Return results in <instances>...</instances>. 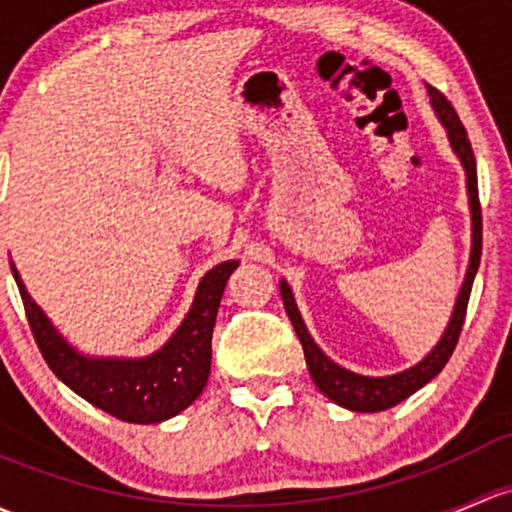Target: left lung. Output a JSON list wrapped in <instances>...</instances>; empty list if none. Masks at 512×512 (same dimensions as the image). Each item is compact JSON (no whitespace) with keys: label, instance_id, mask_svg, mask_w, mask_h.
Masks as SVG:
<instances>
[{"label":"left lung","instance_id":"1","mask_svg":"<svg viewBox=\"0 0 512 512\" xmlns=\"http://www.w3.org/2000/svg\"><path fill=\"white\" fill-rule=\"evenodd\" d=\"M429 100H432L434 112H437L439 122L446 129V137H449L451 149L459 157L461 166L466 171V191H469V208H471V257H469V270H466L464 282H461L459 297H456L454 311H451V319L446 324L444 333H441L439 343L424 355L419 363H414L412 368L402 370L395 375H383V378H373V375H360L353 370L343 368V365L333 363L328 355L321 351L319 346L311 338L309 328H306L304 319H301L297 301H294L292 287L287 284V279L279 282V294H282L284 309H287L289 321H292L294 331H297L301 348H304L306 365H309V373L314 378L316 387L336 405L346 407L351 412H383L390 407L400 405L402 400L414 395L419 387H424L432 378H437L441 368L446 365V360L454 353L456 341H459L461 326H464L466 306H469L473 277L478 272V262H481V203H478V181H476V159H473V149L469 142V134H466L464 125H461L459 115L451 107V102L434 90L432 85L427 88Z\"/></svg>","mask_w":512,"mask_h":512}]
</instances>
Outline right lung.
Instances as JSON below:
<instances>
[{
    "instance_id": "1",
    "label": "right lung",
    "mask_w": 512,
    "mask_h": 512,
    "mask_svg": "<svg viewBox=\"0 0 512 512\" xmlns=\"http://www.w3.org/2000/svg\"><path fill=\"white\" fill-rule=\"evenodd\" d=\"M238 265V260L220 262L203 274L191 309L174 336L144 358H98L80 353L31 299L14 265L12 272L31 331L56 378L75 395L122 422L159 424L184 412L208 383L215 316L228 277Z\"/></svg>"
}]
</instances>
